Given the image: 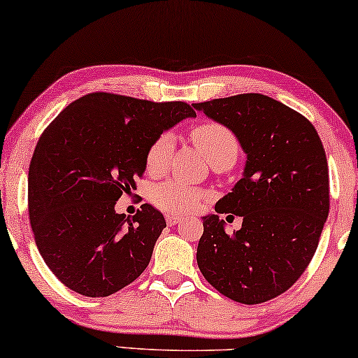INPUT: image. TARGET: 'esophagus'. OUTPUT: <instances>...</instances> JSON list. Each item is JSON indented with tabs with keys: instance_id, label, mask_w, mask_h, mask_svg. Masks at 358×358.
Returning <instances> with one entry per match:
<instances>
[{
	"instance_id": "34e87169",
	"label": "esophagus",
	"mask_w": 358,
	"mask_h": 358,
	"mask_svg": "<svg viewBox=\"0 0 358 358\" xmlns=\"http://www.w3.org/2000/svg\"><path fill=\"white\" fill-rule=\"evenodd\" d=\"M180 220H182V217H179V215H168V217H166V223H168L169 227H174V224L180 223Z\"/></svg>"
}]
</instances>
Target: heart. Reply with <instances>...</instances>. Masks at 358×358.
I'll use <instances>...</instances> for the list:
<instances>
[{"label":"heart","mask_w":358,"mask_h":358,"mask_svg":"<svg viewBox=\"0 0 358 358\" xmlns=\"http://www.w3.org/2000/svg\"><path fill=\"white\" fill-rule=\"evenodd\" d=\"M190 136L202 151L205 159L215 166L218 163H234L239 153V141L233 130L218 122H205L194 127ZM174 153V138L171 134H161L151 141L145 153V169L151 176H158L168 169ZM150 199L156 207L169 213H187L199 207L203 194L189 185L168 180L153 185Z\"/></svg>","instance_id":"obj_1"}]
</instances>
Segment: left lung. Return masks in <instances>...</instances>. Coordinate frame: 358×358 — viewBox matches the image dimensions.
<instances>
[{
	"label": "left lung",
	"mask_w": 358,
	"mask_h": 358,
	"mask_svg": "<svg viewBox=\"0 0 358 358\" xmlns=\"http://www.w3.org/2000/svg\"><path fill=\"white\" fill-rule=\"evenodd\" d=\"M238 136L248 161L243 179L215 205L243 218L228 236L218 215L203 217L200 272L243 305L287 292L310 266L329 213V169L310 120L256 92L194 104Z\"/></svg>",
	"instance_id": "left-lung-1"
}]
</instances>
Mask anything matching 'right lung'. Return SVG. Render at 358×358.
<instances>
[{
    "label": "right lung",
    "mask_w": 358,
    "mask_h": 358,
    "mask_svg": "<svg viewBox=\"0 0 358 358\" xmlns=\"http://www.w3.org/2000/svg\"><path fill=\"white\" fill-rule=\"evenodd\" d=\"M185 117L195 110L182 101L91 92L43 130L29 166V220L42 259L70 290L109 296L143 273L163 213L143 203L125 220L114 207L143 178L151 141Z\"/></svg>",
    "instance_id": "1"
}]
</instances>
